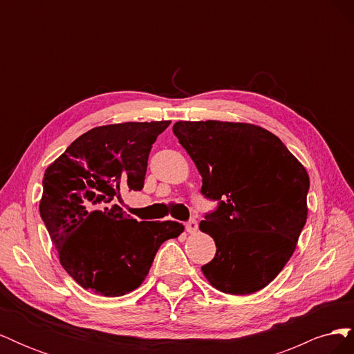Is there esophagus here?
<instances>
[{
  "label": "esophagus",
  "instance_id": "1",
  "mask_svg": "<svg viewBox=\"0 0 354 354\" xmlns=\"http://www.w3.org/2000/svg\"><path fill=\"white\" fill-rule=\"evenodd\" d=\"M186 230H187V233H195L198 230V221L196 220H189L186 223Z\"/></svg>",
  "mask_w": 354,
  "mask_h": 354
}]
</instances>
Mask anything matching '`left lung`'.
Returning a JSON list of instances; mask_svg holds the SVG:
<instances>
[{"instance_id":"8db88e82","label":"left lung","mask_w":354,"mask_h":354,"mask_svg":"<svg viewBox=\"0 0 354 354\" xmlns=\"http://www.w3.org/2000/svg\"><path fill=\"white\" fill-rule=\"evenodd\" d=\"M173 131L202 176V195L218 201L199 224L217 246L203 276L224 294L260 291L291 259L306 224V168L254 124L178 121Z\"/></svg>"}]
</instances>
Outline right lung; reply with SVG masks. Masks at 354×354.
I'll list each match as a JSON object with an SVG mask.
<instances>
[{"label":"right lung","instance_id":"add662e5","mask_svg":"<svg viewBox=\"0 0 354 354\" xmlns=\"http://www.w3.org/2000/svg\"><path fill=\"white\" fill-rule=\"evenodd\" d=\"M169 124L95 127L46 169L41 218L63 269L84 289L103 297L134 291L159 246L183 233L177 221L138 223L115 203L122 190L143 189L149 152Z\"/></svg>","mask_w":354,"mask_h":354}]
</instances>
